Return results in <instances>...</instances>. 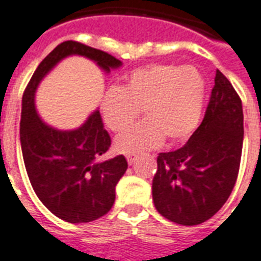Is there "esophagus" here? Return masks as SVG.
<instances>
[{
    "label": "esophagus",
    "instance_id": "obj_1",
    "mask_svg": "<svg viewBox=\"0 0 261 261\" xmlns=\"http://www.w3.org/2000/svg\"><path fill=\"white\" fill-rule=\"evenodd\" d=\"M126 158H127V162H128V165H133L135 162V155H133V154H128Z\"/></svg>",
    "mask_w": 261,
    "mask_h": 261
}]
</instances>
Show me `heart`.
Returning <instances> with one entry per match:
<instances>
[{"mask_svg":"<svg viewBox=\"0 0 261 261\" xmlns=\"http://www.w3.org/2000/svg\"><path fill=\"white\" fill-rule=\"evenodd\" d=\"M205 80L193 65L149 64L131 71L122 87H111L100 101L103 122L119 133L142 112L147 119L116 137L115 149L135 154L154 149L167 137L170 143L188 141L202 115Z\"/></svg>","mask_w":261,"mask_h":261,"instance_id":"obj_1","label":"heart"}]
</instances>
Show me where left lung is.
Instances as JSON below:
<instances>
[{"label": "left lung", "instance_id": "left-lung-1", "mask_svg": "<svg viewBox=\"0 0 261 261\" xmlns=\"http://www.w3.org/2000/svg\"><path fill=\"white\" fill-rule=\"evenodd\" d=\"M244 139L241 99L224 73L215 86L201 122L185 146L160 152L152 179V201L165 219L198 225L229 198L240 169Z\"/></svg>", "mask_w": 261, "mask_h": 261}]
</instances>
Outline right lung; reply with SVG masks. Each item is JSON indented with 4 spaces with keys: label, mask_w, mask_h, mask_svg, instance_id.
Here are the masks:
<instances>
[{
    "label": "right lung",
    "mask_w": 261,
    "mask_h": 261,
    "mask_svg": "<svg viewBox=\"0 0 261 261\" xmlns=\"http://www.w3.org/2000/svg\"><path fill=\"white\" fill-rule=\"evenodd\" d=\"M69 55H80L106 72L122 65L107 52L77 41L59 44L39 64L22 95L20 139L25 169L32 188L46 209L72 224L91 222L109 213L115 201V186L127 170L123 155L97 158L109 151L111 138L96 111L82 127L60 131L37 115L35 92L55 65Z\"/></svg>",
    "instance_id": "right-lung-1"
}]
</instances>
